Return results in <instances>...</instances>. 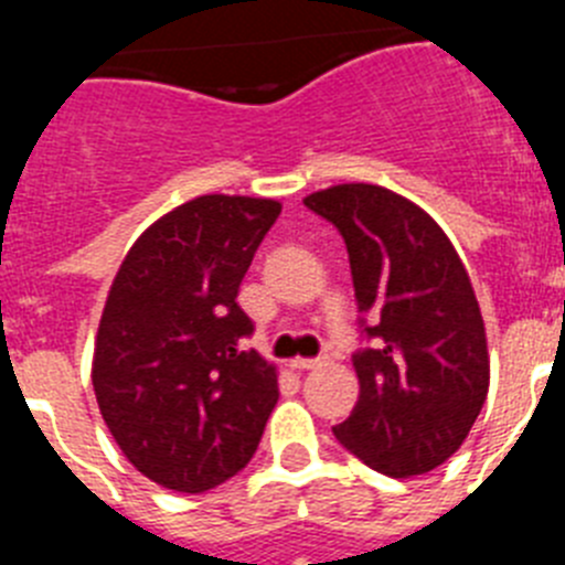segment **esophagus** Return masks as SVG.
I'll return each mask as SVG.
<instances>
[{
  "instance_id": "obj_1",
  "label": "esophagus",
  "mask_w": 565,
  "mask_h": 565,
  "mask_svg": "<svg viewBox=\"0 0 565 565\" xmlns=\"http://www.w3.org/2000/svg\"><path fill=\"white\" fill-rule=\"evenodd\" d=\"M294 367V371H313V367H319V364H322V359H302V356H297V359H291V362H288Z\"/></svg>"
}]
</instances>
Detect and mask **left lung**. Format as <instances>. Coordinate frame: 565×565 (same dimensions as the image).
<instances>
[{
	"label": "left lung",
	"mask_w": 565,
	"mask_h": 565,
	"mask_svg": "<svg viewBox=\"0 0 565 565\" xmlns=\"http://www.w3.org/2000/svg\"><path fill=\"white\" fill-rule=\"evenodd\" d=\"M339 228L353 288L376 326L353 356L359 402L333 436L384 476L441 467L469 436L489 391L487 328L456 246L430 214L376 183L308 194Z\"/></svg>",
	"instance_id": "8db88e82"
}]
</instances>
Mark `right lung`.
Instances as JSON below:
<instances>
[{"instance_id":"obj_1","label":"right lung","mask_w":565,"mask_h":565,"mask_svg":"<svg viewBox=\"0 0 565 565\" xmlns=\"http://www.w3.org/2000/svg\"><path fill=\"white\" fill-rule=\"evenodd\" d=\"M271 198L201 194L152 223L109 286L93 351L104 424L141 476L206 492L252 461L279 398L277 367L243 351L237 306Z\"/></svg>"}]
</instances>
